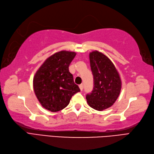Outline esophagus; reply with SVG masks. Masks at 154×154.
<instances>
[{
    "label": "esophagus",
    "instance_id": "esophagus-1",
    "mask_svg": "<svg viewBox=\"0 0 154 154\" xmlns=\"http://www.w3.org/2000/svg\"><path fill=\"white\" fill-rule=\"evenodd\" d=\"M79 88H80V90L82 91V90H83V88H84V85H83V84H80V85L79 86Z\"/></svg>",
    "mask_w": 154,
    "mask_h": 154
}]
</instances>
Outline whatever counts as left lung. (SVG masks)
<instances>
[{
    "label": "left lung",
    "instance_id": "1",
    "mask_svg": "<svg viewBox=\"0 0 154 154\" xmlns=\"http://www.w3.org/2000/svg\"><path fill=\"white\" fill-rule=\"evenodd\" d=\"M89 57L94 88L86 98L91 108L102 111L111 107L118 99L122 82L114 64L105 54L95 51L90 53Z\"/></svg>",
    "mask_w": 154,
    "mask_h": 154
}]
</instances>
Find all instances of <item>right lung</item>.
Returning <instances> with one entry per match:
<instances>
[{"mask_svg":"<svg viewBox=\"0 0 154 154\" xmlns=\"http://www.w3.org/2000/svg\"><path fill=\"white\" fill-rule=\"evenodd\" d=\"M76 54L66 51L56 52L46 60L34 75V93L42 107L49 111L64 109L72 96L80 91L68 68Z\"/></svg>","mask_w":154,"mask_h":154,"instance_id":"obj_1","label":"right lung"}]
</instances>
